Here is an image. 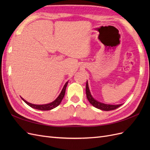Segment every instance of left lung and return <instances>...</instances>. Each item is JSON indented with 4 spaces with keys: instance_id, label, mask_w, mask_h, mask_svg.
<instances>
[{
    "instance_id": "8db88e82",
    "label": "left lung",
    "mask_w": 150,
    "mask_h": 150,
    "mask_svg": "<svg viewBox=\"0 0 150 150\" xmlns=\"http://www.w3.org/2000/svg\"><path fill=\"white\" fill-rule=\"evenodd\" d=\"M86 96H87V98L88 99V101H89V103L91 104L93 106H94L95 108L99 109V110H103V111L114 110H115V109L121 106L122 104H117V105H110V104L101 103L100 102L97 101L96 100H95V99L92 97L91 94V93H90L88 82L86 83Z\"/></svg>"
}]
</instances>
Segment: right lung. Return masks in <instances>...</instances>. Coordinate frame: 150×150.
Returning a JSON list of instances; mask_svg holds the SVG:
<instances>
[{
  "label": "right lung",
  "mask_w": 150,
  "mask_h": 150,
  "mask_svg": "<svg viewBox=\"0 0 150 150\" xmlns=\"http://www.w3.org/2000/svg\"><path fill=\"white\" fill-rule=\"evenodd\" d=\"M67 83H68V82H66V83L64 86V88H62V90L61 94L59 95L57 98L56 99L55 101H54L53 102H52L51 103H49L47 104H42V105H37V104H33L29 103L28 102H27L25 100H24L23 98H21L22 99V100H23L27 104H28V105H29L31 108L36 109V110H42V111L51 110H52V109L55 108L56 107H57L58 105H59V104L61 103V101L62 100L63 98H64V96Z\"/></svg>",
  "instance_id": "right-lung-1"
}]
</instances>
